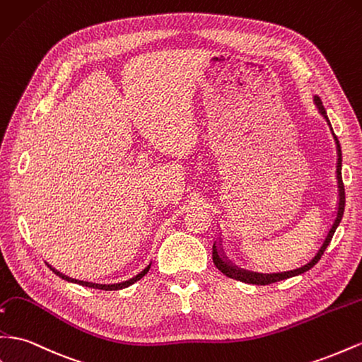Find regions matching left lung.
I'll use <instances>...</instances> for the list:
<instances>
[{"mask_svg":"<svg viewBox=\"0 0 362 362\" xmlns=\"http://www.w3.org/2000/svg\"><path fill=\"white\" fill-rule=\"evenodd\" d=\"M314 103L317 105V108L320 111V114L325 117L329 128L332 131V135H334V140L337 143V152H338V163H337V180H338V193H339V201H338V211H337V218L334 221V223H332V227L329 230V233L326 234V239L323 240V243H321L320 250L315 252V256L312 257L308 263H305V265H301L296 269H291V271H285V272H271V274H262V272H251V271H245V269H239L236 267H233L230 262H227L226 259L222 257V254L218 248V243L214 242L213 243V263L216 265V268L222 272V274H226L227 277L230 279H234V280H239V281H243V283H251V285H269V283H276V281H280V280H285V279H289V277H296L298 274H303V272L309 271L312 267L315 265V263L321 259V256H323V252L326 251L327 245L330 243L332 238H334V233L335 230L338 228L341 219H343V214H344V207H346V193H344V184H343V177H341V165H343V153H341V146H339V141L337 139V135L334 134V129H332V124L329 122V117H327V112L325 110L323 106V102H321V99L318 95H314Z\"/></svg>","mask_w":362,"mask_h":362,"instance_id":"obj_1","label":"left lung"}]
</instances>
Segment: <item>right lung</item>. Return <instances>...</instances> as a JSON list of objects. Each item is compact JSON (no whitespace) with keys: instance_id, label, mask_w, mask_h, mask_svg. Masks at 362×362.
<instances>
[{"instance_id":"add662e5","label":"right lung","mask_w":362,"mask_h":362,"mask_svg":"<svg viewBox=\"0 0 362 362\" xmlns=\"http://www.w3.org/2000/svg\"><path fill=\"white\" fill-rule=\"evenodd\" d=\"M151 265H152V263H149L148 267H146L143 271H140V272H139V274L134 276V277H132V279H129V280H124V281H122V283H114V285H99V283H90V281H82V280H76V279H70V277H66V276L61 274L59 271H56L54 268H52V267L48 265V263H47V267L50 268V269L54 272V274H56L57 277H61L62 280L71 281V283H77V285H82V286H86V288H95V289H102V291H119V289H123V288H128V286L134 285L135 281H139L141 277H144L146 274H148V271L151 269Z\"/></svg>"}]
</instances>
